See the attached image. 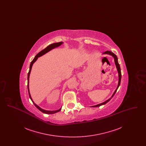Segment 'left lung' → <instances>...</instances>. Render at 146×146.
<instances>
[{
	"mask_svg": "<svg viewBox=\"0 0 146 146\" xmlns=\"http://www.w3.org/2000/svg\"><path fill=\"white\" fill-rule=\"evenodd\" d=\"M103 54H107V55H110L112 57H113V58H114V62H115V66H116V68H117V71H118V76H119L118 86H117V89H115V91L114 92L113 94L112 95V96H111L110 98H109L108 100H106V101H104V102H102V103H101V104H97V105H95V106H92V107H100V106H102V105H104V104H107L108 102H109V101L111 100V98L113 97V96L114 95V94H115V92H117V89H118L119 86H120V82H121V70H120V65H119V63H118V57H117V56L115 55L114 53L111 52V51H105L103 53Z\"/></svg>",
	"mask_w": 146,
	"mask_h": 146,
	"instance_id": "left-lung-1",
	"label": "left lung"
}]
</instances>
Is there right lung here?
I'll return each mask as SVG.
<instances>
[{
    "label": "right lung",
    "instance_id": "1",
    "mask_svg": "<svg viewBox=\"0 0 146 146\" xmlns=\"http://www.w3.org/2000/svg\"><path fill=\"white\" fill-rule=\"evenodd\" d=\"M63 42H56V43H53V44H50V45H49V46H48L45 49H44V50H42L40 52H39L35 56V58H34V59L33 60V61L31 62V64H30V66H29V72H28V76H27V79H28V83H27V86H28V94H29V98H31V100H32V101L33 102V104H35V106L39 110V111H40L42 112V113H45V114H54V113H57V112H58V111H61V108H60L59 110H56V111H46V110H43V109H42L39 106H38V105H36V104H35V102H34V101H33V100H32V97H31V94H30V92H29V75H30V73H31V70H32V66H33V63L37 60V59L38 58V57H40V56H42L44 55V54H45L46 53H47V52H48L49 51H51V50H52V49H55L56 48H57V47H58V46H60V45H61L62 44Z\"/></svg>",
    "mask_w": 146,
    "mask_h": 146
}]
</instances>
